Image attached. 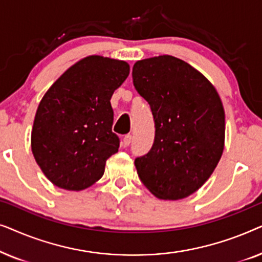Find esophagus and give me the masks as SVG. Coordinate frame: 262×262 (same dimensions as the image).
<instances>
[{"label": "esophagus", "instance_id": "esophagus-1", "mask_svg": "<svg viewBox=\"0 0 262 262\" xmlns=\"http://www.w3.org/2000/svg\"><path fill=\"white\" fill-rule=\"evenodd\" d=\"M131 139H132V136H131V135H125V136H124V138H123V145L125 146V148L130 145Z\"/></svg>", "mask_w": 262, "mask_h": 262}]
</instances>
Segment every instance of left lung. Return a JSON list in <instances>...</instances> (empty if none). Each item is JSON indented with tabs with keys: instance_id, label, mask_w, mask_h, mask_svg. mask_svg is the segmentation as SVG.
Segmentation results:
<instances>
[{
	"instance_id": "left-lung-1",
	"label": "left lung",
	"mask_w": 262,
	"mask_h": 262,
	"mask_svg": "<svg viewBox=\"0 0 262 262\" xmlns=\"http://www.w3.org/2000/svg\"><path fill=\"white\" fill-rule=\"evenodd\" d=\"M132 80L155 123L151 149L135 160L138 177L157 198H186L205 184L223 152L220 95L199 71L173 56L138 60Z\"/></svg>"
}]
</instances>
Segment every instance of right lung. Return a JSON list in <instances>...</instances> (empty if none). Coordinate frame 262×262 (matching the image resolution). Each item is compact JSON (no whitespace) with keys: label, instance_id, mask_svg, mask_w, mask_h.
Wrapping results in <instances>:
<instances>
[{"label":"right lung","instance_id":"obj_1","mask_svg":"<svg viewBox=\"0 0 262 262\" xmlns=\"http://www.w3.org/2000/svg\"><path fill=\"white\" fill-rule=\"evenodd\" d=\"M126 62L89 56L69 68L41 99L32 130V152L53 185L81 191L101 179L119 149L112 132L111 98L126 80Z\"/></svg>","mask_w":262,"mask_h":262}]
</instances>
